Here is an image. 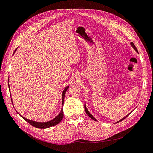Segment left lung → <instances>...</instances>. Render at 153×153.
<instances>
[{"mask_svg": "<svg viewBox=\"0 0 153 153\" xmlns=\"http://www.w3.org/2000/svg\"><path fill=\"white\" fill-rule=\"evenodd\" d=\"M131 45H132V46L133 47V48H134V50L136 51V52H138V50H137V48H136V46H135V45H134V43H133L132 42H131ZM85 112H86V113H87V115L90 117H91V119H92L93 120H94V121H97L96 119H95V117H93V116L91 114V113H90L89 112H88V111L87 110V107H86V105H85ZM129 114H130V113H129V114H128V115H127L126 116H125L124 117H123V118H122V119H121V120H120L119 121H122V120H123L125 118H126V117L129 115ZM119 121H117V122L116 123H118L119 122Z\"/></svg>", "mask_w": 153, "mask_h": 153, "instance_id": "8db88e82", "label": "left lung"}]
</instances>
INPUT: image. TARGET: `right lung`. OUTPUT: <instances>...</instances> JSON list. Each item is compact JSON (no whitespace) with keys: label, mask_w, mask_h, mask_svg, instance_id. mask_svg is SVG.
<instances>
[{"label":"right lung","mask_w":153,"mask_h":153,"mask_svg":"<svg viewBox=\"0 0 153 153\" xmlns=\"http://www.w3.org/2000/svg\"><path fill=\"white\" fill-rule=\"evenodd\" d=\"M68 88V87H66L64 89L63 92H62V105H63V103H64V99H65V93H66V91H67ZM9 88H10V86H9ZM10 94H11V93H10ZM63 115H64L63 114V111H62V108H61V112L59 113V114L57 117H55L53 120H51V121H47V122H36V121L29 120L28 119L25 118V117H24L23 116H22L21 115L20 116L25 121H26L27 122L29 123L30 125H32V126H33L35 127L38 128H49L50 127L54 126V125L58 124L62 120V117H63Z\"/></svg>","instance_id":"obj_1"}]
</instances>
